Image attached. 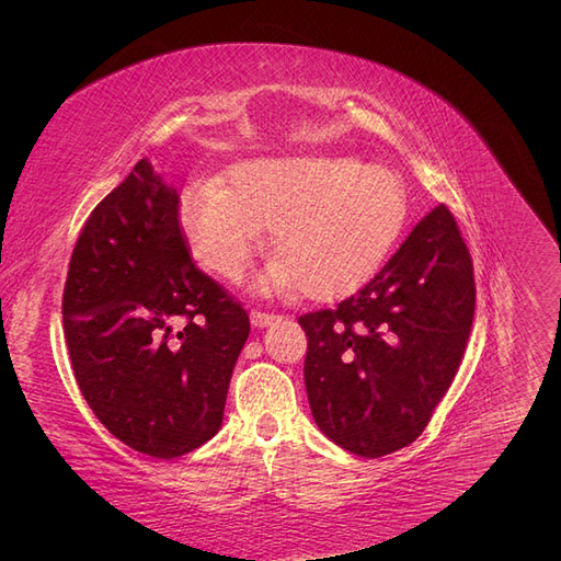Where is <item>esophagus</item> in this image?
<instances>
[{
    "mask_svg": "<svg viewBox=\"0 0 561 561\" xmlns=\"http://www.w3.org/2000/svg\"><path fill=\"white\" fill-rule=\"evenodd\" d=\"M276 320V316L274 313H268V311H260V309H252L250 311V322L254 328H266V325H271V322Z\"/></svg>",
    "mask_w": 561,
    "mask_h": 561,
    "instance_id": "obj_1",
    "label": "esophagus"
}]
</instances>
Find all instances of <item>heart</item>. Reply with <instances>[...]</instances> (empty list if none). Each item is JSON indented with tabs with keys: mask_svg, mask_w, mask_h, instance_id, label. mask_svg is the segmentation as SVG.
<instances>
[{
	"mask_svg": "<svg viewBox=\"0 0 561 561\" xmlns=\"http://www.w3.org/2000/svg\"><path fill=\"white\" fill-rule=\"evenodd\" d=\"M404 219L398 173L334 154L245 159L231 168L227 186L194 184L180 203V229L201 266L239 278L271 225L278 254L260 287L301 285L316 301L344 297L375 274Z\"/></svg>",
	"mask_w": 561,
	"mask_h": 561,
	"instance_id": "b5f03b06",
	"label": "heart"
}]
</instances>
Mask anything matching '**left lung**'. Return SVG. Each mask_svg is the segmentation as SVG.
<instances>
[{"instance_id":"8db88e82","label":"left lung","mask_w":561,"mask_h":561,"mask_svg":"<svg viewBox=\"0 0 561 561\" xmlns=\"http://www.w3.org/2000/svg\"><path fill=\"white\" fill-rule=\"evenodd\" d=\"M472 316L470 252L439 203L358 293L299 316L318 428L365 458L412 445L456 377Z\"/></svg>"}]
</instances>
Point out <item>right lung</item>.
I'll list each match as a JSON object with an SVG mask.
<instances>
[{
  "mask_svg": "<svg viewBox=\"0 0 561 561\" xmlns=\"http://www.w3.org/2000/svg\"><path fill=\"white\" fill-rule=\"evenodd\" d=\"M62 325L81 396L130 449L175 458L222 426L250 318L192 262L180 196L147 159L83 225Z\"/></svg>",
  "mask_w": 561,
  "mask_h": 561,
  "instance_id": "right-lung-1",
  "label": "right lung"
}]
</instances>
